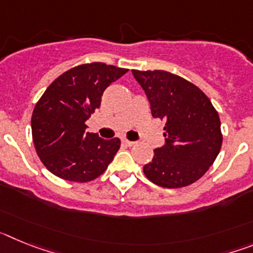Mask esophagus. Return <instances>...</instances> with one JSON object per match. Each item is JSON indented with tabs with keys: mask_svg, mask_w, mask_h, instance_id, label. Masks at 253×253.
I'll use <instances>...</instances> for the list:
<instances>
[{
	"mask_svg": "<svg viewBox=\"0 0 253 253\" xmlns=\"http://www.w3.org/2000/svg\"><path fill=\"white\" fill-rule=\"evenodd\" d=\"M123 143H124V144H126L128 147H133L137 144L135 142H131V140H128V139H123Z\"/></svg>",
	"mask_w": 253,
	"mask_h": 253,
	"instance_id": "1",
	"label": "esophagus"
}]
</instances>
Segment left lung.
<instances>
[{"mask_svg":"<svg viewBox=\"0 0 253 253\" xmlns=\"http://www.w3.org/2000/svg\"><path fill=\"white\" fill-rule=\"evenodd\" d=\"M131 72L146 91L152 116L166 122V144L154 149L153 160L143 167L144 175L167 189L194 184L222 148L218 111L198 86L180 76L158 69Z\"/></svg>","mask_w":253,"mask_h":253,"instance_id":"obj_1","label":"left lung"}]
</instances>
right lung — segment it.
I'll return each instance as SVG.
<instances>
[{
    "label": "right lung",
    "instance_id": "add662e5",
    "mask_svg": "<svg viewBox=\"0 0 253 253\" xmlns=\"http://www.w3.org/2000/svg\"><path fill=\"white\" fill-rule=\"evenodd\" d=\"M128 72L101 62L80 64L51 82L31 116L35 151L59 178L88 182L99 177L120 148L119 138L105 140L86 131L107 86Z\"/></svg>",
    "mask_w": 253,
    "mask_h": 253
}]
</instances>
